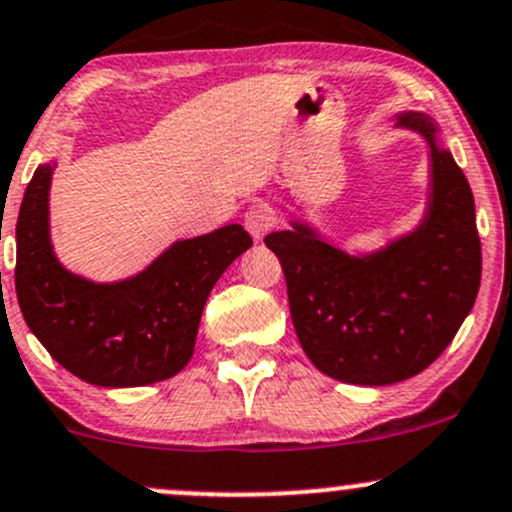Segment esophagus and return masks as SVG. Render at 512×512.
I'll return each mask as SVG.
<instances>
[{
	"mask_svg": "<svg viewBox=\"0 0 512 512\" xmlns=\"http://www.w3.org/2000/svg\"><path fill=\"white\" fill-rule=\"evenodd\" d=\"M274 225V213L267 203H255L245 213V228L255 240H262Z\"/></svg>",
	"mask_w": 512,
	"mask_h": 512,
	"instance_id": "esophagus-1",
	"label": "esophagus"
}]
</instances>
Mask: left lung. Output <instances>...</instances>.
Here are the masks:
<instances>
[{
  "instance_id": "1",
  "label": "left lung",
  "mask_w": 512,
  "mask_h": 512,
  "mask_svg": "<svg viewBox=\"0 0 512 512\" xmlns=\"http://www.w3.org/2000/svg\"><path fill=\"white\" fill-rule=\"evenodd\" d=\"M395 127L429 147L427 208L417 228L373 252L341 250L299 218L265 238L282 262L301 348L321 373L351 385H392L429 368L481 287V240L464 171L429 115L400 112Z\"/></svg>"
}]
</instances>
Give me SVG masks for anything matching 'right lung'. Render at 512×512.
Returning <instances> with one entry per match:
<instances>
[{"mask_svg":"<svg viewBox=\"0 0 512 512\" xmlns=\"http://www.w3.org/2000/svg\"><path fill=\"white\" fill-rule=\"evenodd\" d=\"M56 161L34 171L16 220V299L41 346L75 378L139 387L174 378L196 346L208 294L252 238L233 223L176 240L142 272L93 282L61 265L51 242Z\"/></svg>","mask_w":512,"mask_h":512,"instance_id":"obj_1","label":"right lung"}]
</instances>
